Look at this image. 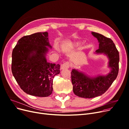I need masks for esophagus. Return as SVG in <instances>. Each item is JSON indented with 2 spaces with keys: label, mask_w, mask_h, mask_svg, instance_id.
Wrapping results in <instances>:
<instances>
[{
  "label": "esophagus",
  "mask_w": 129,
  "mask_h": 129,
  "mask_svg": "<svg viewBox=\"0 0 129 129\" xmlns=\"http://www.w3.org/2000/svg\"><path fill=\"white\" fill-rule=\"evenodd\" d=\"M70 65L69 62H65L61 65V70H64L68 69L70 68Z\"/></svg>",
  "instance_id": "esophagus-1"
}]
</instances>
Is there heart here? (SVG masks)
I'll return each instance as SVG.
<instances>
[{
    "label": "heart",
    "mask_w": 129,
    "mask_h": 129,
    "mask_svg": "<svg viewBox=\"0 0 129 129\" xmlns=\"http://www.w3.org/2000/svg\"><path fill=\"white\" fill-rule=\"evenodd\" d=\"M81 44V43L80 42H76L74 43H71L70 45L73 47H76L80 46Z\"/></svg>",
    "instance_id": "b5f03b06"
}]
</instances>
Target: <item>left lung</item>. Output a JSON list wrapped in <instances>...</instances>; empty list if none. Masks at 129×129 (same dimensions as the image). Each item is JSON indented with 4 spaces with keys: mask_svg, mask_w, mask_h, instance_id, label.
I'll list each match as a JSON object with an SVG mask.
<instances>
[{
    "mask_svg": "<svg viewBox=\"0 0 129 129\" xmlns=\"http://www.w3.org/2000/svg\"><path fill=\"white\" fill-rule=\"evenodd\" d=\"M91 34L99 43V49L95 54H103L108 57V66L110 71L105 75L92 76L78 70H72L71 77L74 93L78 96L87 99L104 94L116 79L119 72V53L113 42L99 33L92 32Z\"/></svg>",
    "mask_w": 129,
    "mask_h": 129,
    "instance_id": "8db88e82",
    "label": "left lung"
}]
</instances>
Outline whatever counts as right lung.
Returning <instances> with one entry per match:
<instances>
[{"instance_id": "obj_1", "label": "right lung", "mask_w": 129, "mask_h": 129, "mask_svg": "<svg viewBox=\"0 0 129 129\" xmlns=\"http://www.w3.org/2000/svg\"><path fill=\"white\" fill-rule=\"evenodd\" d=\"M48 48L52 47L46 31L21 37L13 49L12 73L28 94L47 97L52 93L53 78L60 73V65L47 62Z\"/></svg>"}]
</instances>
